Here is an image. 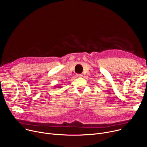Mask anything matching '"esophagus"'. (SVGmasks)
<instances>
[{"label": "esophagus", "mask_w": 147, "mask_h": 147, "mask_svg": "<svg viewBox=\"0 0 147 147\" xmlns=\"http://www.w3.org/2000/svg\"><path fill=\"white\" fill-rule=\"evenodd\" d=\"M76 77L80 78V77H82L83 75H82V74H77L76 75Z\"/></svg>", "instance_id": "obj_1"}]
</instances>
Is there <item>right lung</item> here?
I'll return each mask as SVG.
<instances>
[{"label": "right lung", "mask_w": 147, "mask_h": 147, "mask_svg": "<svg viewBox=\"0 0 147 147\" xmlns=\"http://www.w3.org/2000/svg\"><path fill=\"white\" fill-rule=\"evenodd\" d=\"M61 86H60V85H58V86H55L57 88H61Z\"/></svg>", "instance_id": "obj_1"}]
</instances>
